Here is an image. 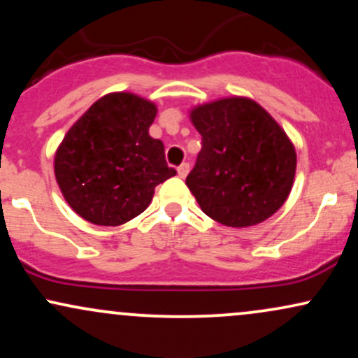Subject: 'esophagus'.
Instances as JSON below:
<instances>
[{
    "mask_svg": "<svg viewBox=\"0 0 358 358\" xmlns=\"http://www.w3.org/2000/svg\"><path fill=\"white\" fill-rule=\"evenodd\" d=\"M188 171H190V163H182V165L178 166V176H180V178H185V176L188 175Z\"/></svg>",
    "mask_w": 358,
    "mask_h": 358,
    "instance_id": "34e87169",
    "label": "esophagus"
}]
</instances>
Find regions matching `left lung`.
I'll return each instance as SVG.
<instances>
[{"mask_svg": "<svg viewBox=\"0 0 358 358\" xmlns=\"http://www.w3.org/2000/svg\"><path fill=\"white\" fill-rule=\"evenodd\" d=\"M202 150L187 187L203 213L229 227L269 219L286 202L296 153L285 131L257 102L229 97L190 113Z\"/></svg>", "mask_w": 358, "mask_h": 358, "instance_id": "8db88e82", "label": "left lung"}]
</instances>
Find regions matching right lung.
I'll return each mask as SVG.
<instances>
[{
	"mask_svg": "<svg viewBox=\"0 0 358 358\" xmlns=\"http://www.w3.org/2000/svg\"><path fill=\"white\" fill-rule=\"evenodd\" d=\"M153 102L129 92L108 94L65 134L55 178L65 200L96 225H121L146 210L155 187L176 175L165 146L150 136Z\"/></svg>",
	"mask_w": 358,
	"mask_h": 358,
	"instance_id": "1",
	"label": "right lung"
}]
</instances>
